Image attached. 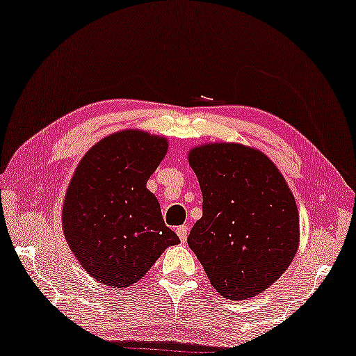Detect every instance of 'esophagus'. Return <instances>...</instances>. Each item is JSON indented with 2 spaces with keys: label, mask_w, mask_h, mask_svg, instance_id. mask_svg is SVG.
Masks as SVG:
<instances>
[{
  "label": "esophagus",
  "mask_w": 356,
  "mask_h": 356,
  "mask_svg": "<svg viewBox=\"0 0 356 356\" xmlns=\"http://www.w3.org/2000/svg\"><path fill=\"white\" fill-rule=\"evenodd\" d=\"M176 233H177V236L180 238V241L185 243V240H187V233H188L187 225H180V227H177Z\"/></svg>",
  "instance_id": "34e87169"
}]
</instances>
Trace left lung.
<instances>
[{
  "instance_id": "1",
  "label": "left lung",
  "mask_w": 356,
  "mask_h": 356,
  "mask_svg": "<svg viewBox=\"0 0 356 356\" xmlns=\"http://www.w3.org/2000/svg\"><path fill=\"white\" fill-rule=\"evenodd\" d=\"M203 216L187 238L211 284L233 300L261 294L289 267L299 212L277 166L254 148L211 144L190 152Z\"/></svg>"
}]
</instances>
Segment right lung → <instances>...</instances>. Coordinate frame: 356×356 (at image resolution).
<instances>
[{
    "mask_svg": "<svg viewBox=\"0 0 356 356\" xmlns=\"http://www.w3.org/2000/svg\"><path fill=\"white\" fill-rule=\"evenodd\" d=\"M166 150L163 137L121 131L95 144L78 164L63 203V233L78 262L100 283L127 288L164 249L180 243L147 190Z\"/></svg>",
    "mask_w": 356,
    "mask_h": 356,
    "instance_id": "add662e5",
    "label": "right lung"
}]
</instances>
